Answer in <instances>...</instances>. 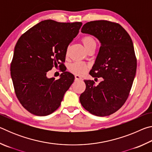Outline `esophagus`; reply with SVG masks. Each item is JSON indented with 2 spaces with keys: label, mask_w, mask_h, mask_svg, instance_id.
<instances>
[{
  "label": "esophagus",
  "mask_w": 152,
  "mask_h": 152,
  "mask_svg": "<svg viewBox=\"0 0 152 152\" xmlns=\"http://www.w3.org/2000/svg\"><path fill=\"white\" fill-rule=\"evenodd\" d=\"M80 80H82V78L79 75H75V80L76 81Z\"/></svg>",
  "instance_id": "34e87169"
}]
</instances>
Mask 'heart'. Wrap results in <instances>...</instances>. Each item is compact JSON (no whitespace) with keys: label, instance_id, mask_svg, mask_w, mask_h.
Instances as JSON below:
<instances>
[{"label":"heart","instance_id":"obj_1","mask_svg":"<svg viewBox=\"0 0 152 152\" xmlns=\"http://www.w3.org/2000/svg\"><path fill=\"white\" fill-rule=\"evenodd\" d=\"M81 42L82 45L86 49L87 51L91 50L92 48H95L96 45V41L91 35H84L81 38ZM89 66L86 64L81 62H75L70 65L68 68L69 71L71 73L76 75H83L88 70Z\"/></svg>","mask_w":152,"mask_h":152}]
</instances>
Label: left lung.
I'll list each match as a JSON object with an SVG mask.
<instances>
[{"label":"left lung","mask_w":152,"mask_h":152,"mask_svg":"<svg viewBox=\"0 0 152 152\" xmlns=\"http://www.w3.org/2000/svg\"><path fill=\"white\" fill-rule=\"evenodd\" d=\"M81 32L94 36L101 42L89 74L103 80L98 85L94 80H85L86 89L80 101L91 114L109 116L124 104L132 88L137 69L132 39L121 25L105 20L86 23Z\"/></svg>","instance_id":"8db88e82"}]
</instances>
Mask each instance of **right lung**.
Returning <instances> with one entry per match:
<instances>
[{
	"instance_id": "1",
	"label": "right lung",
	"mask_w": 152,
	"mask_h": 152,
	"mask_svg": "<svg viewBox=\"0 0 152 152\" xmlns=\"http://www.w3.org/2000/svg\"><path fill=\"white\" fill-rule=\"evenodd\" d=\"M81 22L60 23L45 20L20 36L15 47L11 75L20 103L37 116H47L60 106L74 76L66 72L68 45L78 34ZM63 73L58 80L48 79L53 66Z\"/></svg>"
}]
</instances>
